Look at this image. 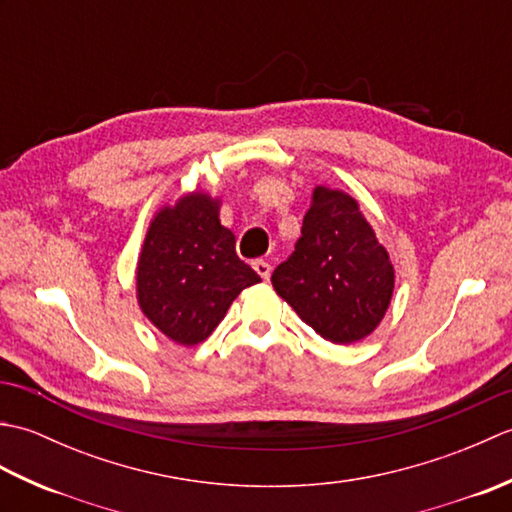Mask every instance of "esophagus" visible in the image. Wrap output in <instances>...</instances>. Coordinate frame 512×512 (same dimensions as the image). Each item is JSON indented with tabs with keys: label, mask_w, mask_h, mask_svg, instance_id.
<instances>
[{
	"label": "esophagus",
	"mask_w": 512,
	"mask_h": 512,
	"mask_svg": "<svg viewBox=\"0 0 512 512\" xmlns=\"http://www.w3.org/2000/svg\"><path fill=\"white\" fill-rule=\"evenodd\" d=\"M253 268H255V273H257L259 277H262L264 281L270 279V264L266 262V259H255Z\"/></svg>",
	"instance_id": "34e87169"
}]
</instances>
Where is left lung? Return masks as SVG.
<instances>
[{"mask_svg": "<svg viewBox=\"0 0 512 512\" xmlns=\"http://www.w3.org/2000/svg\"><path fill=\"white\" fill-rule=\"evenodd\" d=\"M270 281L303 323L343 345L365 339L385 317L394 266L356 200L317 187L295 250Z\"/></svg>", "mask_w": 512, "mask_h": 512, "instance_id": "8db88e82", "label": "left lung"}]
</instances>
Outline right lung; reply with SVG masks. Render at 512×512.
Listing matches in <instances>:
<instances>
[{
    "instance_id": "obj_1",
    "label": "right lung",
    "mask_w": 512,
    "mask_h": 512,
    "mask_svg": "<svg viewBox=\"0 0 512 512\" xmlns=\"http://www.w3.org/2000/svg\"><path fill=\"white\" fill-rule=\"evenodd\" d=\"M220 204L204 193L182 198L151 222L138 259V303L147 319L180 345H195L224 319L233 299L259 275L235 253L220 224Z\"/></svg>"
}]
</instances>
